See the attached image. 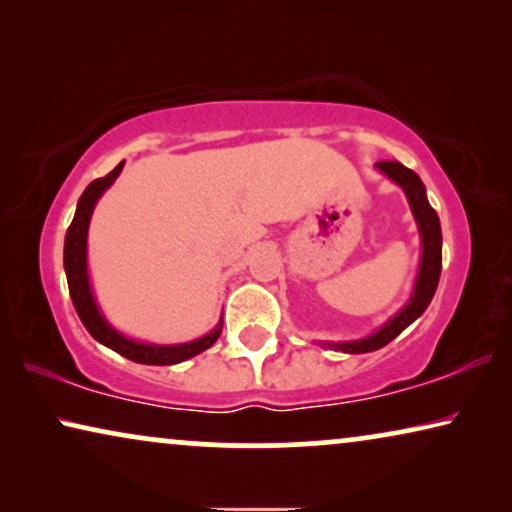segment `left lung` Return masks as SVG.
<instances>
[{
	"label": "left lung",
	"instance_id": "left-lung-1",
	"mask_svg": "<svg viewBox=\"0 0 512 512\" xmlns=\"http://www.w3.org/2000/svg\"><path fill=\"white\" fill-rule=\"evenodd\" d=\"M377 167H380L389 179H394L396 184L403 188L405 195H408L412 214H415L417 226L422 230V244H424L422 268H419L415 296H412L410 303L405 305L403 310L382 328V331H377L366 340H356V342H326L328 347L338 349V352H347V354L375 352V349L389 345L391 340L398 338V335H401L405 328H408L412 321H415L419 314L429 307L433 293L438 289L440 270H443V233H440V221H438L436 209H433L429 205V200H426L422 179H419L412 170H408L405 165L396 163V160H380Z\"/></svg>",
	"mask_w": 512,
	"mask_h": 512
}]
</instances>
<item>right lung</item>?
I'll return each instance as SVG.
<instances>
[{
	"label": "right lung",
	"instance_id": "obj_1",
	"mask_svg": "<svg viewBox=\"0 0 512 512\" xmlns=\"http://www.w3.org/2000/svg\"><path fill=\"white\" fill-rule=\"evenodd\" d=\"M123 170V163L116 165L107 177L95 179L83 195L79 198V205H76V214L72 226L67 228L65 235V272H67V284H69V296H72V303L76 307V314L83 321V326L88 328V333L93 335L97 342L114 349L125 359L146 363V366H172V363L186 361L191 356L205 352L219 340L221 335V324L216 331H212L205 338L186 342V345H172V347H158V345H144V342H132L123 338L121 333H116L104 317L97 310L93 293H90L88 284V272H86V240H88V223L90 214H93V207L100 195L107 191V188L114 184L118 174Z\"/></svg>",
	"mask_w": 512,
	"mask_h": 512
}]
</instances>
